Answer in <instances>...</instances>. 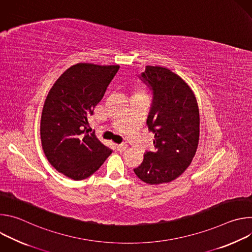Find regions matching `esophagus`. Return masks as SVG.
<instances>
[{"instance_id":"esophagus-1","label":"esophagus","mask_w":252,"mask_h":252,"mask_svg":"<svg viewBox=\"0 0 252 252\" xmlns=\"http://www.w3.org/2000/svg\"><path fill=\"white\" fill-rule=\"evenodd\" d=\"M116 147H117V149H118V151H120V152H124V151H126V149H127V145L126 143H120V145H116Z\"/></svg>"}]
</instances>
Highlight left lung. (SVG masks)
I'll list each match as a JSON object with an SVG mask.
<instances>
[{
    "label": "left lung",
    "mask_w": 252,
    "mask_h": 252,
    "mask_svg": "<svg viewBox=\"0 0 252 252\" xmlns=\"http://www.w3.org/2000/svg\"><path fill=\"white\" fill-rule=\"evenodd\" d=\"M141 81L153 90L147 125L155 152H146L136 176L149 185L174 181L189 166L199 139V111L190 87L166 67L147 65Z\"/></svg>",
    "instance_id": "obj_1"
}]
</instances>
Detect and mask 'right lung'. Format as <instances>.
I'll list each match as a JSON object with an SVG mask.
<instances>
[{
    "label": "right lung",
    "mask_w": 252,
    "mask_h": 252,
    "mask_svg": "<svg viewBox=\"0 0 252 252\" xmlns=\"http://www.w3.org/2000/svg\"><path fill=\"white\" fill-rule=\"evenodd\" d=\"M120 65L80 63L56 81L44 103L42 147L61 173L82 181L95 172L113 153L90 132L89 119L101 100Z\"/></svg>",
    "instance_id": "add662e5"
}]
</instances>
